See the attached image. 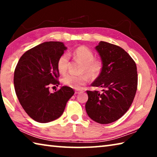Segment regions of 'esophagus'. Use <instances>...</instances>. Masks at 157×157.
<instances>
[{
    "label": "esophagus",
    "mask_w": 157,
    "mask_h": 157,
    "mask_svg": "<svg viewBox=\"0 0 157 157\" xmlns=\"http://www.w3.org/2000/svg\"><path fill=\"white\" fill-rule=\"evenodd\" d=\"M79 92H80V91H79V90H77V91H75V94H79Z\"/></svg>",
    "instance_id": "esophagus-1"
}]
</instances>
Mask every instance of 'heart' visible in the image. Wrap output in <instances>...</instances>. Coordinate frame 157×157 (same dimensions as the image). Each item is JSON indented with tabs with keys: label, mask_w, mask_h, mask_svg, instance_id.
I'll return each mask as SVG.
<instances>
[{
	"label": "heart",
	"mask_w": 157,
	"mask_h": 157,
	"mask_svg": "<svg viewBox=\"0 0 157 157\" xmlns=\"http://www.w3.org/2000/svg\"><path fill=\"white\" fill-rule=\"evenodd\" d=\"M73 55L82 63L80 72L82 75H75L68 74L62 78L63 84L71 88L79 89L86 83L89 77L91 79L97 78L102 71V63L100 60L94 59V54L89 48L79 46L74 50ZM69 63V55L63 54L59 57L57 62V68L62 74L67 71Z\"/></svg>",
	"instance_id": "obj_1"
}]
</instances>
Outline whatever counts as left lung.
Listing matches in <instances>:
<instances>
[{"label": "left lung", "mask_w": 157, "mask_h": 157, "mask_svg": "<svg viewBox=\"0 0 157 157\" xmlns=\"http://www.w3.org/2000/svg\"><path fill=\"white\" fill-rule=\"evenodd\" d=\"M95 50L102 69L91 86L102 87L103 92L86 91L89 98L85 109L93 121L109 124L121 118L131 106L137 89V68L134 61L121 47L100 41Z\"/></svg>", "instance_id": "1"}]
</instances>
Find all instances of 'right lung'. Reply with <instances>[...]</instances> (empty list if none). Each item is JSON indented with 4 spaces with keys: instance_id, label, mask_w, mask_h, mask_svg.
I'll return each mask as SVG.
<instances>
[{
    "instance_id": "obj_1",
    "label": "right lung",
    "mask_w": 157,
    "mask_h": 157,
    "mask_svg": "<svg viewBox=\"0 0 157 157\" xmlns=\"http://www.w3.org/2000/svg\"><path fill=\"white\" fill-rule=\"evenodd\" d=\"M66 49L62 42H44L25 52L16 66V94L28 115L39 123H49L59 118L75 93L66 86L54 93L49 91L50 84H59L57 62Z\"/></svg>"
}]
</instances>
